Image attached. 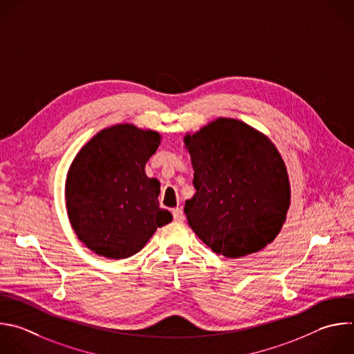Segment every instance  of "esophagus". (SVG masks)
Masks as SVG:
<instances>
[{"instance_id":"esophagus-1","label":"esophagus","mask_w":354,"mask_h":354,"mask_svg":"<svg viewBox=\"0 0 354 354\" xmlns=\"http://www.w3.org/2000/svg\"><path fill=\"white\" fill-rule=\"evenodd\" d=\"M172 215H174V219L176 222H183L185 221V214L182 211V208H175L172 209Z\"/></svg>"}]
</instances>
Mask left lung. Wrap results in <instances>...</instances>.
<instances>
[{
    "label": "left lung",
    "instance_id": "obj_1",
    "mask_svg": "<svg viewBox=\"0 0 354 354\" xmlns=\"http://www.w3.org/2000/svg\"><path fill=\"white\" fill-rule=\"evenodd\" d=\"M196 194L185 204L190 227L216 254L242 257L271 243L290 203L275 146L249 125L219 118L185 138Z\"/></svg>",
    "mask_w": 354,
    "mask_h": 354
}]
</instances>
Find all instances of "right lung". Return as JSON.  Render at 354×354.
<instances>
[{
	"mask_svg": "<svg viewBox=\"0 0 354 354\" xmlns=\"http://www.w3.org/2000/svg\"><path fill=\"white\" fill-rule=\"evenodd\" d=\"M160 139L153 131L118 125L97 133L73 160L65 190L69 221L98 256L128 259L172 221L160 208V182L145 172Z\"/></svg>",
	"mask_w": 354,
	"mask_h": 354,
	"instance_id": "obj_1",
	"label": "right lung"
}]
</instances>
